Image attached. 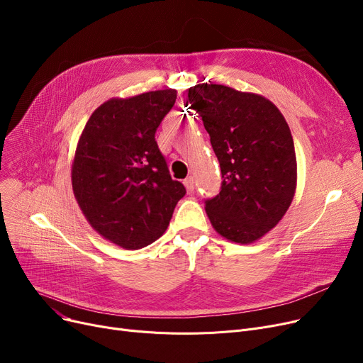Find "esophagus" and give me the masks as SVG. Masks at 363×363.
Here are the masks:
<instances>
[{"instance_id": "obj_1", "label": "esophagus", "mask_w": 363, "mask_h": 363, "mask_svg": "<svg viewBox=\"0 0 363 363\" xmlns=\"http://www.w3.org/2000/svg\"><path fill=\"white\" fill-rule=\"evenodd\" d=\"M184 184H185V186H186V189H188V193H193V191H194V178H193V177H188V178L184 181Z\"/></svg>"}]
</instances>
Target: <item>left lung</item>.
<instances>
[{
  "mask_svg": "<svg viewBox=\"0 0 363 363\" xmlns=\"http://www.w3.org/2000/svg\"><path fill=\"white\" fill-rule=\"evenodd\" d=\"M188 101L204 123L220 164V193L204 200L215 230L249 244L281 220L297 182L291 130L262 95L225 85L199 84Z\"/></svg>",
  "mask_w": 363,
  "mask_h": 363,
  "instance_id": "1",
  "label": "left lung"
}]
</instances>
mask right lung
I'll use <instances>...</instances> for the list:
<instances>
[{"label":"right lung","mask_w":363,"mask_h":363,"mask_svg":"<svg viewBox=\"0 0 363 363\" xmlns=\"http://www.w3.org/2000/svg\"><path fill=\"white\" fill-rule=\"evenodd\" d=\"M175 89L101 104L88 119L72 166L73 193L95 231L128 250L155 242L186 189L174 181L156 130Z\"/></svg>","instance_id":"obj_1"}]
</instances>
